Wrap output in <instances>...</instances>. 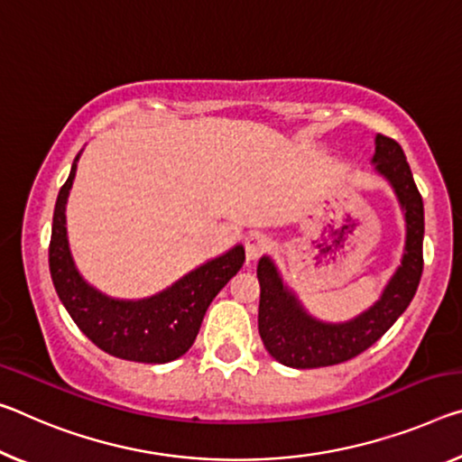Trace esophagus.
I'll return each instance as SVG.
<instances>
[{
	"instance_id": "esophagus-1",
	"label": "esophagus",
	"mask_w": 462,
	"mask_h": 462,
	"mask_svg": "<svg viewBox=\"0 0 462 462\" xmlns=\"http://www.w3.org/2000/svg\"><path fill=\"white\" fill-rule=\"evenodd\" d=\"M269 245V238L263 232H251L245 240V251H246V261L253 263L257 261L263 251H265Z\"/></svg>"
}]
</instances>
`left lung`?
Listing matches in <instances>:
<instances>
[{
    "mask_svg": "<svg viewBox=\"0 0 462 462\" xmlns=\"http://www.w3.org/2000/svg\"><path fill=\"white\" fill-rule=\"evenodd\" d=\"M372 164L394 189L405 214L407 236L401 265L386 283L383 296L368 310L346 323H325L314 319L283 283L275 263L269 257L259 261V335L269 354L290 368H323L362 354L407 310L420 285L423 271V201L411 168L401 145L380 134L376 135Z\"/></svg>",
    "mask_w": 462,
    "mask_h": 462,
    "instance_id": "left-lung-1",
    "label": "left lung"
}]
</instances>
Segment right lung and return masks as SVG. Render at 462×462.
<instances>
[{
    "label": "right lung",
    "instance_id": "right-lung-1",
    "mask_svg": "<svg viewBox=\"0 0 462 462\" xmlns=\"http://www.w3.org/2000/svg\"><path fill=\"white\" fill-rule=\"evenodd\" d=\"M78 158L79 153L57 195L53 211L49 269L57 296L79 331L106 354L143 364L177 360L193 346L211 300L243 267L245 248L236 245L203 263L156 296L119 300L102 294L76 269L65 228V203L76 179Z\"/></svg>",
    "mask_w": 462,
    "mask_h": 462
}]
</instances>
